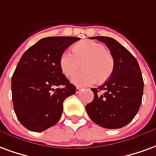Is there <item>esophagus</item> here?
<instances>
[{"instance_id":"34e87169","label":"esophagus","mask_w":156,"mask_h":156,"mask_svg":"<svg viewBox=\"0 0 156 156\" xmlns=\"http://www.w3.org/2000/svg\"><path fill=\"white\" fill-rule=\"evenodd\" d=\"M81 87H76V93H80V91H81Z\"/></svg>"}]
</instances>
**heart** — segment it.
<instances>
[{"label": "heart", "mask_w": 156, "mask_h": 156, "mask_svg": "<svg viewBox=\"0 0 156 156\" xmlns=\"http://www.w3.org/2000/svg\"><path fill=\"white\" fill-rule=\"evenodd\" d=\"M73 54L64 51L59 58L63 73L68 78L72 77L82 66L83 70L73 77L72 83L79 87L88 86L98 79L103 82L110 77L114 69L112 55L100 43L84 40L73 47Z\"/></svg>", "instance_id": "1"}]
</instances>
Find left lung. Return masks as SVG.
Returning a JSON list of instances; mask_svg holds the SVG:
<instances>
[{
  "instance_id": "left-lung-1",
  "label": "left lung",
  "mask_w": 156,
  "mask_h": 156,
  "mask_svg": "<svg viewBox=\"0 0 156 156\" xmlns=\"http://www.w3.org/2000/svg\"><path fill=\"white\" fill-rule=\"evenodd\" d=\"M91 39L101 41L108 47L113 57L114 69L103 85L92 88L94 98L85 108L91 120L101 127L122 128L132 121L141 104L144 89L141 71L136 58L113 38Z\"/></svg>"
}]
</instances>
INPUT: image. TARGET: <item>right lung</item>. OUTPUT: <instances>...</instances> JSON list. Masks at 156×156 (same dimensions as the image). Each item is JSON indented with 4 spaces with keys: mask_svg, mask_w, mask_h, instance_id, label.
<instances>
[{
    "mask_svg": "<svg viewBox=\"0 0 156 156\" xmlns=\"http://www.w3.org/2000/svg\"><path fill=\"white\" fill-rule=\"evenodd\" d=\"M78 37L53 36L40 40L21 56L11 78L14 110L21 125L40 132L55 125L63 101L76 87L62 73L61 55Z\"/></svg>",
    "mask_w": 156,
    "mask_h": 156,
    "instance_id": "1",
    "label": "right lung"
}]
</instances>
